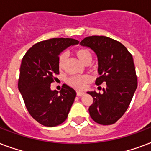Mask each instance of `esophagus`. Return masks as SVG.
<instances>
[{"label":"esophagus","instance_id":"1","mask_svg":"<svg viewBox=\"0 0 151 151\" xmlns=\"http://www.w3.org/2000/svg\"><path fill=\"white\" fill-rule=\"evenodd\" d=\"M83 95H85V92H81V91H78L77 92V96H83Z\"/></svg>","mask_w":151,"mask_h":151}]
</instances>
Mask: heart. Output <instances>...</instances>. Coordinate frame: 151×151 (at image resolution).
Instances as JSON below:
<instances>
[{"label": "heart", "instance_id": "heart-1", "mask_svg": "<svg viewBox=\"0 0 151 151\" xmlns=\"http://www.w3.org/2000/svg\"><path fill=\"white\" fill-rule=\"evenodd\" d=\"M76 56L82 63L85 64L88 61H92V53L87 48H80L75 52ZM66 54L62 53L58 59V66L59 69L62 70L63 68L64 63L66 61ZM90 81L89 76H72L67 80V83L71 87L74 88L76 89H83L86 86L88 83Z\"/></svg>", "mask_w": 151, "mask_h": 151}]
</instances>
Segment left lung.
<instances>
[{"mask_svg":"<svg viewBox=\"0 0 151 151\" xmlns=\"http://www.w3.org/2000/svg\"><path fill=\"white\" fill-rule=\"evenodd\" d=\"M80 45L96 55L99 77L96 84L106 85L102 94L87 92L93 98L90 116L100 124H114L127 110L137 88L132 55L122 43L105 36L88 37Z\"/></svg>","mask_w":151,"mask_h":151,"instance_id":"obj_1","label":"left lung"}]
</instances>
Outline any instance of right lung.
<instances>
[{
    "mask_svg": "<svg viewBox=\"0 0 151 151\" xmlns=\"http://www.w3.org/2000/svg\"><path fill=\"white\" fill-rule=\"evenodd\" d=\"M78 43L72 38L48 39L35 44L22 58L19 90L29 114L45 126L62 124L73 103L75 90L64 84L59 92L51 89V83L59 73L60 53Z\"/></svg>",
    "mask_w": 151,
    "mask_h": 151,
    "instance_id": "add662e5",
    "label": "right lung"
}]
</instances>
